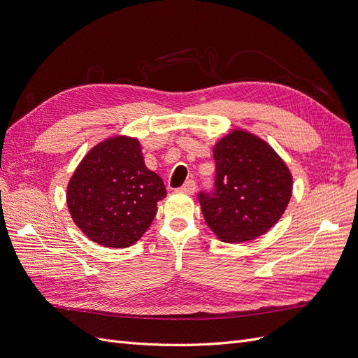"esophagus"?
I'll list each match as a JSON object with an SVG mask.
<instances>
[{"instance_id": "esophagus-1", "label": "esophagus", "mask_w": 358, "mask_h": 358, "mask_svg": "<svg viewBox=\"0 0 358 358\" xmlns=\"http://www.w3.org/2000/svg\"><path fill=\"white\" fill-rule=\"evenodd\" d=\"M180 191H182V192H187V194H194V192H196V182H194L192 179H191V180H187V182L182 185Z\"/></svg>"}]
</instances>
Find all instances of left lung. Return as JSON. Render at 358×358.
<instances>
[{"instance_id": "left-lung-1", "label": "left lung", "mask_w": 358, "mask_h": 358, "mask_svg": "<svg viewBox=\"0 0 358 358\" xmlns=\"http://www.w3.org/2000/svg\"><path fill=\"white\" fill-rule=\"evenodd\" d=\"M213 192H200L209 229L225 243L254 241L284 215L292 176L284 159L258 136L233 129L213 146Z\"/></svg>"}]
</instances>
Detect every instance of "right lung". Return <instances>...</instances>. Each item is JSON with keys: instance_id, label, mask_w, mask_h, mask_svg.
Returning a JSON list of instances; mask_svg holds the SVG:
<instances>
[{"instance_id": "add662e5", "label": "right lung", "mask_w": 358, "mask_h": 358, "mask_svg": "<svg viewBox=\"0 0 358 358\" xmlns=\"http://www.w3.org/2000/svg\"><path fill=\"white\" fill-rule=\"evenodd\" d=\"M164 182L145 166L136 137L113 136L83 157L67 187V206L86 237L106 248L134 245L152 224Z\"/></svg>"}]
</instances>
